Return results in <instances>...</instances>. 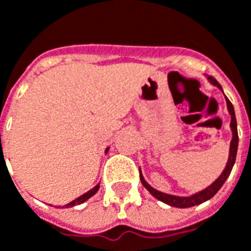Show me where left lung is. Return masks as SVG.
Returning a JSON list of instances; mask_svg holds the SVG:
<instances>
[{
  "label": "left lung",
  "mask_w": 251,
  "mask_h": 251,
  "mask_svg": "<svg viewBox=\"0 0 251 251\" xmlns=\"http://www.w3.org/2000/svg\"><path fill=\"white\" fill-rule=\"evenodd\" d=\"M208 80H210L214 86L219 87L222 90L221 84L216 82L215 79L212 76H208ZM226 103H227V110L231 115V122H230V127H231L232 131V138L231 142H230V153H228V160H227L226 168L223 169V172L221 174V176L212 183L211 185H208L207 188H204L200 192H196V194L191 195V196H175V195L164 194V192H160L157 189H154L153 187L148 184L144 176L140 172V179H141L142 185L151 192V194L156 198V199L161 200L163 203L168 205H172V207H177V208H188V207H194V205L201 204L203 201H207L208 199H211L214 195L221 189V187L225 184V181L227 180V177L231 174V169L234 167V163H235V157H237V151H238V130H237V120H235V113H234V106L232 103L227 99L226 97Z\"/></svg>",
  "instance_id": "left-lung-1"
}]
</instances>
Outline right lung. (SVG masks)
<instances>
[{
  "mask_svg": "<svg viewBox=\"0 0 251 251\" xmlns=\"http://www.w3.org/2000/svg\"><path fill=\"white\" fill-rule=\"evenodd\" d=\"M0 136H1V134H0ZM107 151H109V148L106 149V152H107ZM98 189H99V184H97V185H95V187H94L93 189H90L88 192H86V194H83L82 196H79V198H76V199H75V200H72L71 203H68V204L63 205V207H66V208H68V207H74V205L82 204V203H84L86 200H88V199H90V198H91V196H94V195L97 194V191H98Z\"/></svg>",
  "mask_w": 251,
  "mask_h": 251,
  "instance_id": "add662e5",
  "label": "right lung"
}]
</instances>
